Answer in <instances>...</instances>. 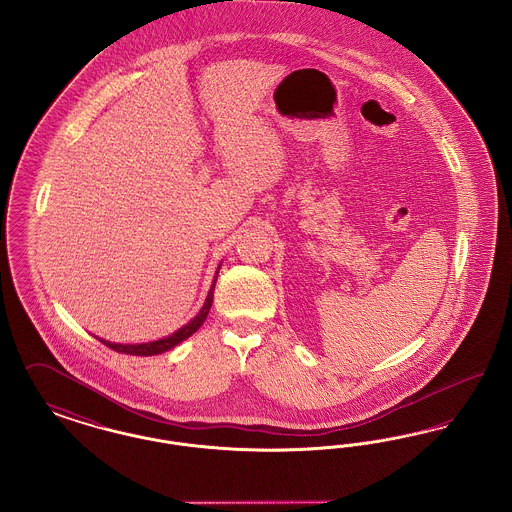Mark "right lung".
Instances as JSON below:
<instances>
[{
    "instance_id": "add662e5",
    "label": "right lung",
    "mask_w": 512,
    "mask_h": 512,
    "mask_svg": "<svg viewBox=\"0 0 512 512\" xmlns=\"http://www.w3.org/2000/svg\"><path fill=\"white\" fill-rule=\"evenodd\" d=\"M219 270L220 265L219 268H217V272H215V280H213V284H211V288H209V293H207L205 303H203V307L199 309V313H197V315H195L188 324H184L182 328H178L176 332H172L171 336L161 338V340L146 341V343H113V341L103 340V338H98V340L101 341L103 345H107V347H111V349L119 351V353H126V355H138V357L159 355V353H165V351H169L172 347H176L178 343L188 340L192 334H195V332L199 330V326L205 322L207 315H209L211 305H213V292H215V284H217Z\"/></svg>"
}]
</instances>
